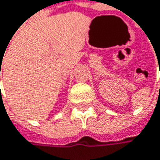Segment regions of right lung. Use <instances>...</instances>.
Returning <instances> with one entry per match:
<instances>
[{
  "mask_svg": "<svg viewBox=\"0 0 160 160\" xmlns=\"http://www.w3.org/2000/svg\"><path fill=\"white\" fill-rule=\"evenodd\" d=\"M0 74H1V72H0Z\"/></svg>",
  "mask_w": 160,
  "mask_h": 160,
  "instance_id": "add662e5",
  "label": "right lung"
}]
</instances>
